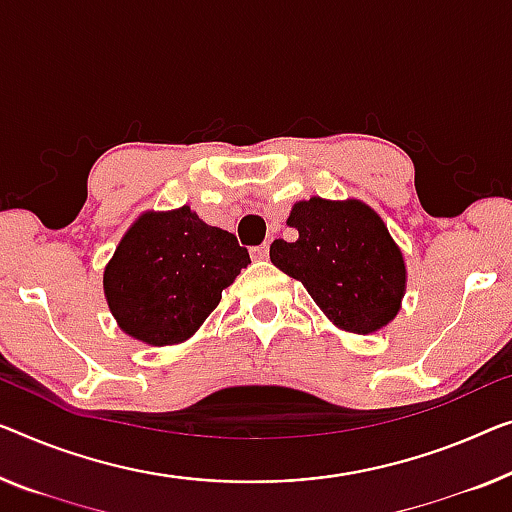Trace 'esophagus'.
<instances>
[{"mask_svg": "<svg viewBox=\"0 0 512 512\" xmlns=\"http://www.w3.org/2000/svg\"><path fill=\"white\" fill-rule=\"evenodd\" d=\"M269 246H271V241H264L262 246H255L253 250H250V255H253V259H266L269 257Z\"/></svg>", "mask_w": 512, "mask_h": 512, "instance_id": "34e87169", "label": "esophagus"}]
</instances>
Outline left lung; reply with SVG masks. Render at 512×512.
<instances>
[{"instance_id":"left-lung-1","label":"left lung","mask_w":512,"mask_h":512,"mask_svg":"<svg viewBox=\"0 0 512 512\" xmlns=\"http://www.w3.org/2000/svg\"><path fill=\"white\" fill-rule=\"evenodd\" d=\"M287 225L299 236L271 243V262L303 282L342 331L368 335L398 315L407 269L398 243L375 209L361 200L296 202Z\"/></svg>"}]
</instances>
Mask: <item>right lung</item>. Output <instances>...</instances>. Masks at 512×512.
Instances as JSON below:
<instances>
[{"label":"right lung","instance_id":"right-lung-1","mask_svg":"<svg viewBox=\"0 0 512 512\" xmlns=\"http://www.w3.org/2000/svg\"><path fill=\"white\" fill-rule=\"evenodd\" d=\"M248 264V250L234 234L207 225L190 207L144 211L105 266V299L131 338L179 345Z\"/></svg>","mask_w":512,"mask_h":512}]
</instances>
